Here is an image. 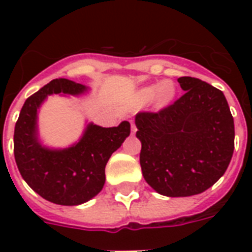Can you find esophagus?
Wrapping results in <instances>:
<instances>
[{
	"label": "esophagus",
	"mask_w": 252,
	"mask_h": 252,
	"mask_svg": "<svg viewBox=\"0 0 252 252\" xmlns=\"http://www.w3.org/2000/svg\"><path fill=\"white\" fill-rule=\"evenodd\" d=\"M130 128H132V133H134L136 132V126H134L133 122H130Z\"/></svg>",
	"instance_id": "1"
}]
</instances>
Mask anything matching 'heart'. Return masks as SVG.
<instances>
[{
  "mask_svg": "<svg viewBox=\"0 0 252 252\" xmlns=\"http://www.w3.org/2000/svg\"><path fill=\"white\" fill-rule=\"evenodd\" d=\"M175 85L170 82V81H165L158 86L153 85V86H148L145 89H142L140 91V98H141L142 102H146V100H149L154 96L158 106H166L175 96Z\"/></svg>",
  "mask_w": 252,
  "mask_h": 252,
  "instance_id": "obj_1",
  "label": "heart"
}]
</instances>
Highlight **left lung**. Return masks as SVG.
Returning <instances> with one entry per match:
<instances>
[{
  "instance_id": "1",
  "label": "left lung",
  "mask_w": 252,
  "mask_h": 252,
  "mask_svg": "<svg viewBox=\"0 0 252 252\" xmlns=\"http://www.w3.org/2000/svg\"><path fill=\"white\" fill-rule=\"evenodd\" d=\"M184 93L170 106L136 115L140 165L158 193L184 197L201 193L225 174L234 152V119L221 90L180 77Z\"/></svg>"
}]
</instances>
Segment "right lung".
Here are the masks:
<instances>
[{"mask_svg": "<svg viewBox=\"0 0 252 252\" xmlns=\"http://www.w3.org/2000/svg\"><path fill=\"white\" fill-rule=\"evenodd\" d=\"M86 87L73 81H51L26 99L14 129V157L26 183L43 199L59 205H78L102 191L107 162L130 133V124L102 128L89 124L81 141L64 150L41 146L36 114L47 95L81 94Z\"/></svg>", "mask_w": 252, "mask_h": 252, "instance_id": "1", "label": "right lung"}]
</instances>
